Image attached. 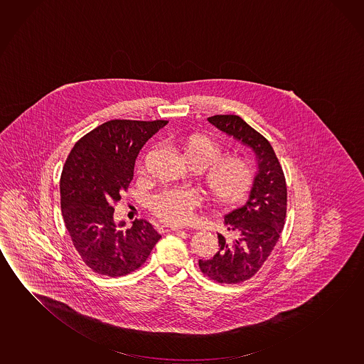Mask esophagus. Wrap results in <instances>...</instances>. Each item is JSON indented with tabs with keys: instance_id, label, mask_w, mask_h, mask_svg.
<instances>
[{
	"instance_id": "34e87169",
	"label": "esophagus",
	"mask_w": 364,
	"mask_h": 364,
	"mask_svg": "<svg viewBox=\"0 0 364 364\" xmlns=\"http://www.w3.org/2000/svg\"><path fill=\"white\" fill-rule=\"evenodd\" d=\"M181 230L178 225H173V224H161L159 227V232L160 233H166V232H173V230Z\"/></svg>"
}]
</instances>
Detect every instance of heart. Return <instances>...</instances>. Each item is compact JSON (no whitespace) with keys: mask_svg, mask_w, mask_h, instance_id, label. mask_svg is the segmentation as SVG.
<instances>
[{"mask_svg":"<svg viewBox=\"0 0 364 364\" xmlns=\"http://www.w3.org/2000/svg\"><path fill=\"white\" fill-rule=\"evenodd\" d=\"M185 162L200 170V183L208 196L218 205H230L246 194L253 179L251 164L238 155H222L223 146L208 134H193L178 142ZM200 204L193 191L171 189L154 196L152 212L168 223H184Z\"/></svg>","mask_w":364,"mask_h":364,"instance_id":"obj_1","label":"heart"}]
</instances>
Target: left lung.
Listing matches in <instances>:
<instances>
[{
	"instance_id": "8db88e82",
	"label": "left lung",
	"mask_w": 364,
	"mask_h": 364,
	"mask_svg": "<svg viewBox=\"0 0 364 364\" xmlns=\"http://www.w3.org/2000/svg\"><path fill=\"white\" fill-rule=\"evenodd\" d=\"M208 121L257 157L258 171L250 196L240 207L224 214L225 235L218 233V251L199 259L204 274L219 284H240L257 274L280 238L287 205L286 180L272 146L240 116L217 114Z\"/></svg>"
}]
</instances>
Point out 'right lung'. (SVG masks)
Here are the masks:
<instances>
[{
	"instance_id": "add662e5",
	"label": "right lung",
	"mask_w": 364,
	"mask_h": 364,
	"mask_svg": "<svg viewBox=\"0 0 364 364\" xmlns=\"http://www.w3.org/2000/svg\"><path fill=\"white\" fill-rule=\"evenodd\" d=\"M168 121L112 119L77 141L60 178V204L68 233L83 262L95 272L119 277L150 256L161 235L145 219L113 218L114 204L134 179L142 146Z\"/></svg>"
}]
</instances>
